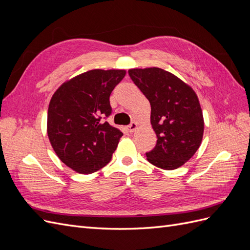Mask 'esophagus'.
I'll use <instances>...</instances> for the list:
<instances>
[{
    "label": "esophagus",
    "mask_w": 250,
    "mask_h": 250,
    "mask_svg": "<svg viewBox=\"0 0 250 250\" xmlns=\"http://www.w3.org/2000/svg\"><path fill=\"white\" fill-rule=\"evenodd\" d=\"M137 128H138V124H137V123H134V122H132L129 126L127 127V129H128V132L132 133V132H134L135 130H137Z\"/></svg>",
    "instance_id": "obj_1"
}]
</instances>
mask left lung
<instances>
[{"label":"left lung","instance_id":"obj_1","mask_svg":"<svg viewBox=\"0 0 250 250\" xmlns=\"http://www.w3.org/2000/svg\"><path fill=\"white\" fill-rule=\"evenodd\" d=\"M129 76L151 105V125L156 145L147 161L164 170L187 163L201 145L204 121L194 89L160 67L131 69Z\"/></svg>","mask_w":250,"mask_h":250}]
</instances>
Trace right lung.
I'll use <instances>...</instances> for the list:
<instances>
[{
  "mask_svg": "<svg viewBox=\"0 0 250 250\" xmlns=\"http://www.w3.org/2000/svg\"><path fill=\"white\" fill-rule=\"evenodd\" d=\"M125 70H90L65 81L52 96L47 132L55 153L81 174L102 169L123 133L104 121L111 113L109 96Z\"/></svg>",
  "mask_w": 250,
  "mask_h": 250,
  "instance_id": "add662e5",
  "label": "right lung"
}]
</instances>
